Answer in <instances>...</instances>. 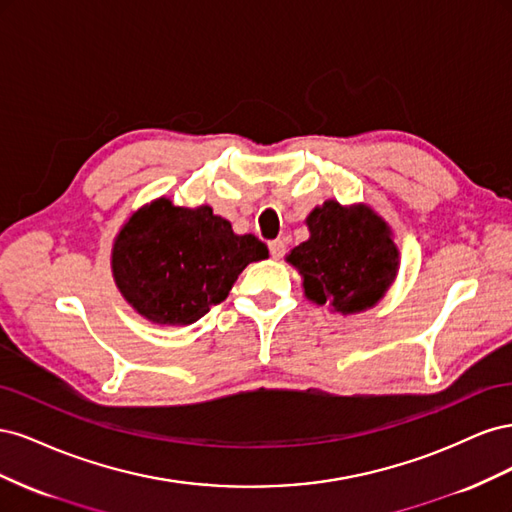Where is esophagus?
<instances>
[{
  "mask_svg": "<svg viewBox=\"0 0 512 512\" xmlns=\"http://www.w3.org/2000/svg\"><path fill=\"white\" fill-rule=\"evenodd\" d=\"M269 252H271V256L277 260V258H282L284 254H286V243L282 241V239H275V241H271L269 243Z\"/></svg>",
  "mask_w": 512,
  "mask_h": 512,
  "instance_id": "esophagus-1",
  "label": "esophagus"
}]
</instances>
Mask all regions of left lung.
<instances>
[{
	"label": "left lung",
	"instance_id": "8db88e82",
	"mask_svg": "<svg viewBox=\"0 0 512 512\" xmlns=\"http://www.w3.org/2000/svg\"><path fill=\"white\" fill-rule=\"evenodd\" d=\"M305 224L309 239L286 256L303 277L305 297L344 316L374 307L399 269L389 224L367 205L337 200L316 207Z\"/></svg>",
	"mask_w": 512,
	"mask_h": 512
}]
</instances>
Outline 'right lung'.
<instances>
[{"label":"right lung","mask_w":512,"mask_h":512,"mask_svg":"<svg viewBox=\"0 0 512 512\" xmlns=\"http://www.w3.org/2000/svg\"><path fill=\"white\" fill-rule=\"evenodd\" d=\"M269 256L254 235H235L209 205L153 200L132 213L113 243L119 292L143 318L185 327L222 303L239 273Z\"/></svg>","instance_id":"add662e5"}]
</instances>
